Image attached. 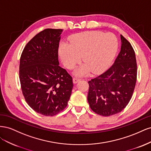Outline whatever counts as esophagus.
<instances>
[{
    "mask_svg": "<svg viewBox=\"0 0 151 151\" xmlns=\"http://www.w3.org/2000/svg\"><path fill=\"white\" fill-rule=\"evenodd\" d=\"M80 81H81V79H79V78H76V77H74V78H73V83H74V84L77 83Z\"/></svg>",
    "mask_w": 151,
    "mask_h": 151,
    "instance_id": "34e87169",
    "label": "esophagus"
}]
</instances>
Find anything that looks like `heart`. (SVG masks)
Instances as JSON below:
<instances>
[{"label":"heart","mask_w":151,"mask_h":151,"mask_svg":"<svg viewBox=\"0 0 151 151\" xmlns=\"http://www.w3.org/2000/svg\"><path fill=\"white\" fill-rule=\"evenodd\" d=\"M69 43L60 44L59 56L68 69L74 68L82 57L84 64L74 71L77 76H85L90 71L94 74L104 71L113 60L118 48L115 36L99 31L75 35L69 39Z\"/></svg>","instance_id":"heart-1"}]
</instances>
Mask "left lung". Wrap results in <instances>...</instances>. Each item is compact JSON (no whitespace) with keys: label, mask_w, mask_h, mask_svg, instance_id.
<instances>
[{"label":"left lung","mask_w":151,"mask_h":151,"mask_svg":"<svg viewBox=\"0 0 151 151\" xmlns=\"http://www.w3.org/2000/svg\"><path fill=\"white\" fill-rule=\"evenodd\" d=\"M120 38L121 50L113 65L88 82L89 106L99 115L108 116L122 111L135 89L137 74L135 52L122 35Z\"/></svg>","instance_id":"8db88e82"}]
</instances>
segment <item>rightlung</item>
Listing matches in <instances>:
<instances>
[{
	"mask_svg": "<svg viewBox=\"0 0 151 151\" xmlns=\"http://www.w3.org/2000/svg\"><path fill=\"white\" fill-rule=\"evenodd\" d=\"M63 29H46L26 45L20 58L22 92L29 106L44 116H53L67 106L72 77L59 66L58 49Z\"/></svg>",
	"mask_w": 151,
	"mask_h": 151,
	"instance_id": "right-lung-1",
	"label": "right lung"
}]
</instances>
